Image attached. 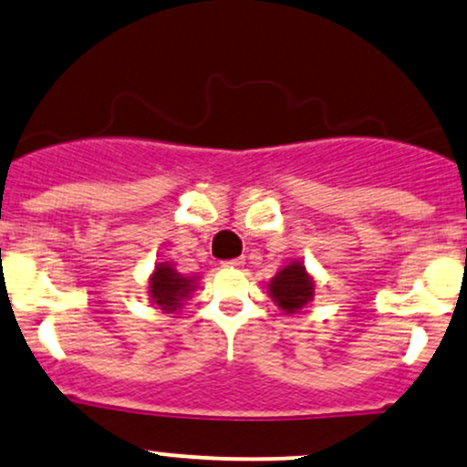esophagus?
<instances>
[{"label": "esophagus", "instance_id": "34e87169", "mask_svg": "<svg viewBox=\"0 0 467 467\" xmlns=\"http://www.w3.org/2000/svg\"><path fill=\"white\" fill-rule=\"evenodd\" d=\"M244 264H246V259L237 257V259H228V262H223V266H228V268H242Z\"/></svg>", "mask_w": 467, "mask_h": 467}]
</instances>
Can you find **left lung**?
Segmentation results:
<instances>
[{
	"mask_svg": "<svg viewBox=\"0 0 467 467\" xmlns=\"http://www.w3.org/2000/svg\"><path fill=\"white\" fill-rule=\"evenodd\" d=\"M268 293L284 313H299L316 296V284L302 262H291L271 279Z\"/></svg>",
	"mask_w": 467,
	"mask_h": 467,
	"instance_id": "left-lung-1",
	"label": "left lung"
}]
</instances>
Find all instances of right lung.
<instances>
[{
    "instance_id": "add662e5",
    "label": "right lung",
    "mask_w": 467,
    "mask_h": 467,
    "mask_svg": "<svg viewBox=\"0 0 467 467\" xmlns=\"http://www.w3.org/2000/svg\"><path fill=\"white\" fill-rule=\"evenodd\" d=\"M194 288V277H185V275L176 273V268L170 262L156 264L154 273L150 277L151 304H156L165 313H174L176 308H181V304L190 297Z\"/></svg>"
}]
</instances>
